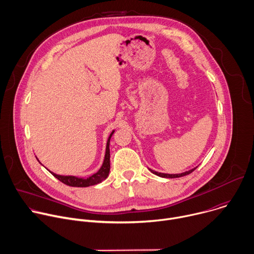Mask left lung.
Here are the masks:
<instances>
[{
    "label": "left lung",
    "mask_w": 254,
    "mask_h": 254,
    "mask_svg": "<svg viewBox=\"0 0 254 254\" xmlns=\"http://www.w3.org/2000/svg\"><path fill=\"white\" fill-rule=\"evenodd\" d=\"M196 168H197V167H196ZM196 168L191 169V170H189V171H186V172H184V173H181V174H165V173H159V172H156V171H154V170H152V169H150V171H151L153 174H155V175H157V176H159V177H162V178H171V179H173V178H180V177H183V176L189 175V174H191Z\"/></svg>",
    "instance_id": "left-lung-1"
}]
</instances>
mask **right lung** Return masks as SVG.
<instances>
[{
    "label": "right lung",
    "instance_id": "add662e5",
    "mask_svg": "<svg viewBox=\"0 0 254 254\" xmlns=\"http://www.w3.org/2000/svg\"><path fill=\"white\" fill-rule=\"evenodd\" d=\"M114 132H115V130H113L111 135L108 136V139H107V142H106L105 156H104V160H103L102 166L100 167V169L95 174L89 176L88 178H78V177H75V176H62V175H57V174L49 171L48 169L47 170L55 178H57L59 181H61L62 183H64L65 185L71 186V187H89V186L101 183L103 180H105L107 178L108 174H110V170H111L110 141H111V137L114 134ZM38 162H39V160H38Z\"/></svg>",
    "mask_w": 254,
    "mask_h": 254
}]
</instances>
